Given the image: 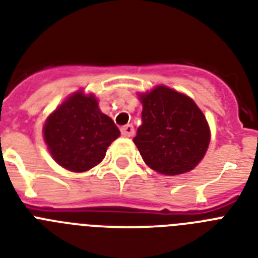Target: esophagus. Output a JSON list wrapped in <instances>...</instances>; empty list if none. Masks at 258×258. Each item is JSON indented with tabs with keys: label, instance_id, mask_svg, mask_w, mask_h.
I'll list each match as a JSON object with an SVG mask.
<instances>
[{
	"label": "esophagus",
	"instance_id": "obj_1",
	"mask_svg": "<svg viewBox=\"0 0 258 258\" xmlns=\"http://www.w3.org/2000/svg\"><path fill=\"white\" fill-rule=\"evenodd\" d=\"M121 134L124 136V137H132L134 134V127L132 125H125L122 129H121Z\"/></svg>",
	"mask_w": 258,
	"mask_h": 258
}]
</instances>
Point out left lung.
Here are the masks:
<instances>
[{"instance_id": "obj_1", "label": "left lung", "mask_w": 258, "mask_h": 258, "mask_svg": "<svg viewBox=\"0 0 258 258\" xmlns=\"http://www.w3.org/2000/svg\"><path fill=\"white\" fill-rule=\"evenodd\" d=\"M142 125L133 138L144 162L159 174L192 170L210 144V127L192 99L165 86L140 95Z\"/></svg>"}]
</instances>
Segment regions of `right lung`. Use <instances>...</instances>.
I'll use <instances>...</instances> for the list:
<instances>
[{"label": "right lung", "mask_w": 258, "mask_h": 258, "mask_svg": "<svg viewBox=\"0 0 258 258\" xmlns=\"http://www.w3.org/2000/svg\"><path fill=\"white\" fill-rule=\"evenodd\" d=\"M43 136L55 162L70 171L83 172L103 161L120 131L100 110L95 95L79 91L47 117Z\"/></svg>", "instance_id": "add662e5"}]
</instances>
